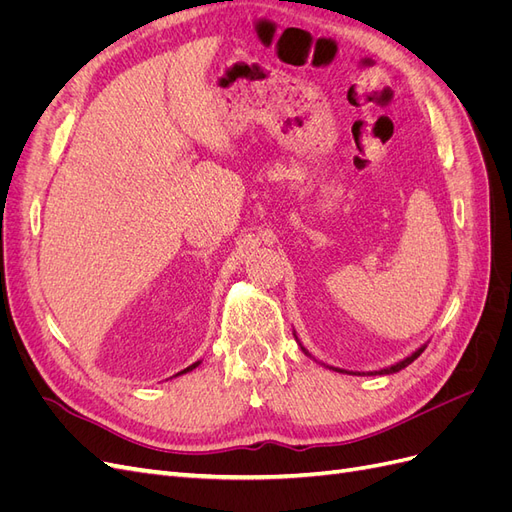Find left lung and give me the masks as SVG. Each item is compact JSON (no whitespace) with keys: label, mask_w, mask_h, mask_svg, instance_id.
I'll use <instances>...</instances> for the list:
<instances>
[{"label":"left lung","mask_w":512,"mask_h":512,"mask_svg":"<svg viewBox=\"0 0 512 512\" xmlns=\"http://www.w3.org/2000/svg\"><path fill=\"white\" fill-rule=\"evenodd\" d=\"M294 339H297V342H299V337H297V333H294ZM299 346H301V350L309 356V359H314V356L312 354H309L305 348H303V344L299 342ZM427 348V344H423L421 348H416L410 356H406V359L404 361H399V363H395V365H391V367H384V369H378V371H367V376H389V374H395V371H401V369H404V367H408L414 359H418V356H421L423 354V350ZM316 361V359H314ZM329 369H333V371H339V374H354V376H361V374H356V371H346V369H339V367H331V365H327Z\"/></svg>","instance_id":"8db88e82"}]
</instances>
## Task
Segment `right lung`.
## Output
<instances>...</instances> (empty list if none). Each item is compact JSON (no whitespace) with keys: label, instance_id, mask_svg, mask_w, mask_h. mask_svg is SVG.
I'll list each match as a JSON object with an SVG mask.
<instances>
[{"label":"right lung","instance_id":"right-lung-1","mask_svg":"<svg viewBox=\"0 0 512 512\" xmlns=\"http://www.w3.org/2000/svg\"><path fill=\"white\" fill-rule=\"evenodd\" d=\"M198 365H200V361H196V363H192V365H190V367H185V369H183V371H179V374H177V376H181V374H188V371H192V369H196V367H198Z\"/></svg>","mask_w":512,"mask_h":512}]
</instances>
